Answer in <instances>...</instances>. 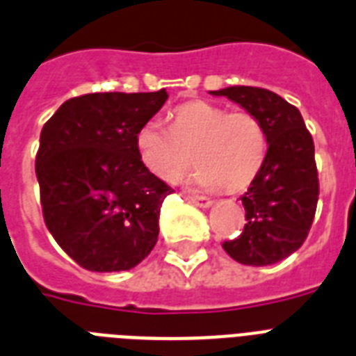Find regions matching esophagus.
<instances>
[{
	"mask_svg": "<svg viewBox=\"0 0 356 356\" xmlns=\"http://www.w3.org/2000/svg\"><path fill=\"white\" fill-rule=\"evenodd\" d=\"M188 201L193 204H197V207H201V208L212 207V199L204 197V195H190V197H188Z\"/></svg>",
	"mask_w": 356,
	"mask_h": 356,
	"instance_id": "obj_1",
	"label": "esophagus"
}]
</instances>
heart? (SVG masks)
<instances>
[{"instance_id":"b5f03b06","label":"heart","mask_w":356,"mask_h":356,"mask_svg":"<svg viewBox=\"0 0 356 356\" xmlns=\"http://www.w3.org/2000/svg\"><path fill=\"white\" fill-rule=\"evenodd\" d=\"M135 148L144 168L164 183H179L193 164V184L243 190L258 177L268 140L254 113L230 111L195 100L170 115V129L148 120L135 135Z\"/></svg>"}]
</instances>
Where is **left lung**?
I'll return each instance as SVG.
<instances>
[{
    "instance_id": "1",
    "label": "left lung",
    "mask_w": 356,
    "mask_h": 356,
    "mask_svg": "<svg viewBox=\"0 0 356 356\" xmlns=\"http://www.w3.org/2000/svg\"><path fill=\"white\" fill-rule=\"evenodd\" d=\"M210 93L254 113L268 140L258 177L241 195L243 234L225 241V252L252 267L282 261L302 247L316 212L320 190L313 137L298 109L268 89L232 86Z\"/></svg>"
}]
</instances>
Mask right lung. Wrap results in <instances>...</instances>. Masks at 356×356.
Instances as JSON below:
<instances>
[{"label":"right lung","mask_w":356,"mask_h":356,"mask_svg":"<svg viewBox=\"0 0 356 356\" xmlns=\"http://www.w3.org/2000/svg\"><path fill=\"white\" fill-rule=\"evenodd\" d=\"M166 98V89L82 95L43 126L36 153L43 219L91 273L129 270L157 243L161 204L173 190L144 168L135 135Z\"/></svg>","instance_id":"obj_1"}]
</instances>
